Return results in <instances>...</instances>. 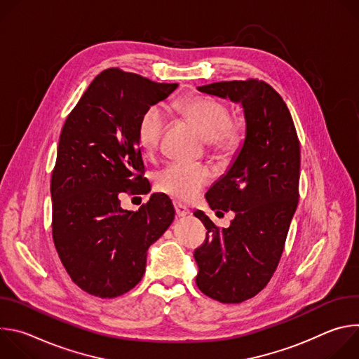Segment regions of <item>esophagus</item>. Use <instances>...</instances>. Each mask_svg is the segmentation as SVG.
I'll list each match as a JSON object with an SVG mask.
<instances>
[{
    "instance_id": "1",
    "label": "esophagus",
    "mask_w": 359,
    "mask_h": 359,
    "mask_svg": "<svg viewBox=\"0 0 359 359\" xmlns=\"http://www.w3.org/2000/svg\"><path fill=\"white\" fill-rule=\"evenodd\" d=\"M175 210H176L177 217H184V216L190 215V210L182 203H175Z\"/></svg>"
}]
</instances>
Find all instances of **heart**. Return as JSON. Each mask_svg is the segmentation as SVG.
I'll list each match as a JSON object with an SVG mask.
<instances>
[{
    "instance_id": "heart-1",
    "label": "heart",
    "mask_w": 359,
    "mask_h": 359,
    "mask_svg": "<svg viewBox=\"0 0 359 359\" xmlns=\"http://www.w3.org/2000/svg\"><path fill=\"white\" fill-rule=\"evenodd\" d=\"M182 114L209 140L215 153L224 155L231 151L238 140V128L230 121L229 108L220 100L209 96H191L180 104ZM168 125V116L162 107L151 105L144 109L137 123V142L146 153H153L162 139ZM212 180V170L204 165L172 163L158 176V187L169 196L182 200H193Z\"/></svg>"
}]
</instances>
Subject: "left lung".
Instances as JSON below:
<instances>
[{
  "label": "left lung",
  "instance_id": "obj_1",
  "mask_svg": "<svg viewBox=\"0 0 359 359\" xmlns=\"http://www.w3.org/2000/svg\"><path fill=\"white\" fill-rule=\"evenodd\" d=\"M200 92L229 97L244 109L245 139L229 172L206 193L212 210H233L229 229L206 215L208 229L194 250L196 284L208 297L238 304L271 280L298 204L299 140L283 97L264 81L216 82Z\"/></svg>",
  "mask_w": 359,
  "mask_h": 359
}]
</instances>
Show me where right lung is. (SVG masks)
I'll list each match as a JSON object with an SVG mask.
<instances>
[{"mask_svg":"<svg viewBox=\"0 0 359 359\" xmlns=\"http://www.w3.org/2000/svg\"><path fill=\"white\" fill-rule=\"evenodd\" d=\"M177 86L109 68L64 123L50 177L53 238L72 281L92 295L132 290L144 274L149 245L175 219L165 194L153 193L137 212L123 210L119 196L144 187L136 136L142 114Z\"/></svg>","mask_w":359,"mask_h":359,"instance_id":"obj_1","label":"right lung"}]
</instances>
